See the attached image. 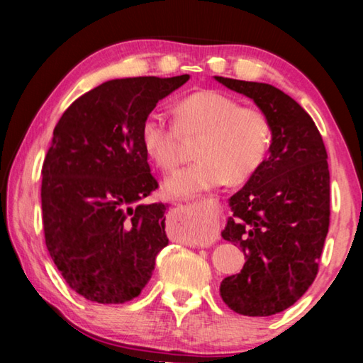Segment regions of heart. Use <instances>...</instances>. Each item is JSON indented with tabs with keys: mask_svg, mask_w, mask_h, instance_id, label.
Listing matches in <instances>:
<instances>
[{
	"mask_svg": "<svg viewBox=\"0 0 363 363\" xmlns=\"http://www.w3.org/2000/svg\"><path fill=\"white\" fill-rule=\"evenodd\" d=\"M172 111L174 124L152 114L142 121L139 132L148 158L166 172L181 163V134L199 132L194 143L197 160L164 184L171 197H194L226 179L242 182L262 166L272 140L262 109L240 106L223 91L199 90L177 101Z\"/></svg>",
	"mask_w": 363,
	"mask_h": 363,
	"instance_id": "b5f03b06",
	"label": "heart"
}]
</instances>
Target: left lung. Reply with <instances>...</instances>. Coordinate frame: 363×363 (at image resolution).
<instances>
[{
	"label": "left lung",
	"mask_w": 363,
	"mask_h": 363,
	"mask_svg": "<svg viewBox=\"0 0 363 363\" xmlns=\"http://www.w3.org/2000/svg\"><path fill=\"white\" fill-rule=\"evenodd\" d=\"M257 103L272 129L269 157L229 199L221 233L247 262L220 286L226 306L245 316L283 312L318 273L330 228V169L321 134L296 100L269 84L215 77Z\"/></svg>",
	"instance_id": "left-lung-1"
}]
</instances>
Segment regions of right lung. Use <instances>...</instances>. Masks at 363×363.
Instances as JSON below:
<instances>
[{
    "mask_svg": "<svg viewBox=\"0 0 363 363\" xmlns=\"http://www.w3.org/2000/svg\"><path fill=\"white\" fill-rule=\"evenodd\" d=\"M187 80H108L57 121L42 168L45 244L67 286L87 301H132L168 245L164 203H142L158 181L139 132L157 103Z\"/></svg>",
    "mask_w": 363,
    "mask_h": 363,
    "instance_id": "right-lung-1",
    "label": "right lung"
}]
</instances>
